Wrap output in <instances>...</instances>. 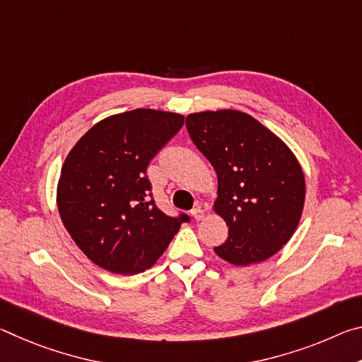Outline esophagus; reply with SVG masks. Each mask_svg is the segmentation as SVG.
<instances>
[{"mask_svg":"<svg viewBox=\"0 0 362 362\" xmlns=\"http://www.w3.org/2000/svg\"><path fill=\"white\" fill-rule=\"evenodd\" d=\"M192 216L194 220H203L204 218V209L201 206H196L192 211Z\"/></svg>","mask_w":362,"mask_h":362,"instance_id":"1","label":"esophagus"}]
</instances>
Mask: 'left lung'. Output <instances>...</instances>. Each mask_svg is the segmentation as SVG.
<instances>
[{
  "instance_id": "left-lung-1",
  "label": "left lung",
  "mask_w": 362,
  "mask_h": 362,
  "mask_svg": "<svg viewBox=\"0 0 362 362\" xmlns=\"http://www.w3.org/2000/svg\"><path fill=\"white\" fill-rule=\"evenodd\" d=\"M193 144L218 179L214 209L228 238L214 247L233 265L269 259L291 240L305 203L302 168L284 142L247 113L218 110L187 116Z\"/></svg>"
}]
</instances>
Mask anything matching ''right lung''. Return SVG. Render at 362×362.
Returning <instances> with one entry per match:
<instances>
[{
  "label": "right lung",
  "mask_w": 362,
  "mask_h": 362,
  "mask_svg": "<svg viewBox=\"0 0 362 362\" xmlns=\"http://www.w3.org/2000/svg\"><path fill=\"white\" fill-rule=\"evenodd\" d=\"M183 121L177 113L137 108L97 122L69 153L57 187L59 212L95 265L118 274L145 272L189 222L187 214L173 217L159 209L146 175Z\"/></svg>",
  "instance_id": "add662e5"
}]
</instances>
